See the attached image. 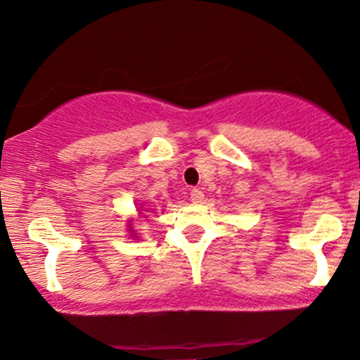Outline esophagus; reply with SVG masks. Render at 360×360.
<instances>
[{"instance_id":"esophagus-1","label":"esophagus","mask_w":360,"mask_h":360,"mask_svg":"<svg viewBox=\"0 0 360 360\" xmlns=\"http://www.w3.org/2000/svg\"><path fill=\"white\" fill-rule=\"evenodd\" d=\"M190 200H192L193 203H202V200H203L202 190H198V188L190 190Z\"/></svg>"}]
</instances>
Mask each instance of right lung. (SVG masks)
<instances>
[{"label": "right lung", "instance_id": "add662e5", "mask_svg": "<svg viewBox=\"0 0 360 360\" xmlns=\"http://www.w3.org/2000/svg\"><path fill=\"white\" fill-rule=\"evenodd\" d=\"M146 212V210H145ZM141 217H146V215H141ZM128 224H130V221H128ZM128 227H130V229H128V230H130V233L133 235V237H135V230H133V227H131V224L130 225H128Z\"/></svg>", "mask_w": 360, "mask_h": 360}]
</instances>
